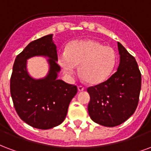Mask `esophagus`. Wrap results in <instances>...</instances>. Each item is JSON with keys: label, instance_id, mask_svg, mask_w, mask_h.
<instances>
[{"label": "esophagus", "instance_id": "34e87169", "mask_svg": "<svg viewBox=\"0 0 151 151\" xmlns=\"http://www.w3.org/2000/svg\"><path fill=\"white\" fill-rule=\"evenodd\" d=\"M78 91H83L85 90V88L83 86H78Z\"/></svg>", "mask_w": 151, "mask_h": 151}]
</instances>
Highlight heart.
I'll return each mask as SVG.
<instances>
[{"label": "heart", "mask_w": 151, "mask_h": 151, "mask_svg": "<svg viewBox=\"0 0 151 151\" xmlns=\"http://www.w3.org/2000/svg\"><path fill=\"white\" fill-rule=\"evenodd\" d=\"M117 59V53L113 48L86 39L70 42L66 50L59 53L58 63L69 77L74 75L76 65H79V75L85 81L98 84L110 77Z\"/></svg>", "instance_id": "obj_1"}]
</instances>
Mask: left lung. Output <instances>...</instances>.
Here are the masks:
<instances>
[{"label": "left lung", "instance_id": "obj_1", "mask_svg": "<svg viewBox=\"0 0 151 151\" xmlns=\"http://www.w3.org/2000/svg\"><path fill=\"white\" fill-rule=\"evenodd\" d=\"M119 65L110 78L89 87L88 113L96 123L114 127L123 123L134 113L141 90L142 77L136 60L118 42Z\"/></svg>", "mask_w": 151, "mask_h": 151}]
</instances>
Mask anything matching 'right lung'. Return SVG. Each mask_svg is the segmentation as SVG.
Masks as SVG:
<instances>
[{"instance_id":"right-lung-1","label":"right lung","mask_w":151,"mask_h":151,"mask_svg":"<svg viewBox=\"0 0 151 151\" xmlns=\"http://www.w3.org/2000/svg\"><path fill=\"white\" fill-rule=\"evenodd\" d=\"M34 56L48 58L47 74L41 79H34L27 71V60ZM60 71L53 34L30 42L17 56L10 79V93L15 110L25 123L48 129L63 122L78 88L58 79Z\"/></svg>"}]
</instances>
